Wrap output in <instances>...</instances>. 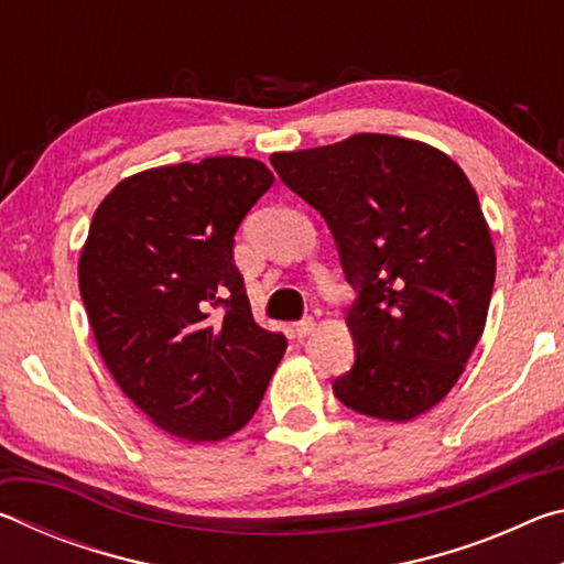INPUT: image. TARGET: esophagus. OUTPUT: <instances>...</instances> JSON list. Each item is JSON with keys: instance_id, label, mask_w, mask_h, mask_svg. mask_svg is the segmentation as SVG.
<instances>
[{"instance_id": "esophagus-1", "label": "esophagus", "mask_w": 564, "mask_h": 564, "mask_svg": "<svg viewBox=\"0 0 564 564\" xmlns=\"http://www.w3.org/2000/svg\"><path fill=\"white\" fill-rule=\"evenodd\" d=\"M313 328H316V321H313V318H303V321H299V323H293V336H295V338H305V336H311Z\"/></svg>"}]
</instances>
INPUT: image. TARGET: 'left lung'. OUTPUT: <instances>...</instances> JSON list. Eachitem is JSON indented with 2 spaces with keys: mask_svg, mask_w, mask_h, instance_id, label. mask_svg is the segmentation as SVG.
<instances>
[{
  "mask_svg": "<svg viewBox=\"0 0 564 564\" xmlns=\"http://www.w3.org/2000/svg\"><path fill=\"white\" fill-rule=\"evenodd\" d=\"M271 164L326 218L358 291L346 318L356 362L333 393L393 423L441 403L482 336L495 283L490 228L463 169L388 133L281 151Z\"/></svg>",
  "mask_w": 564,
  "mask_h": 564,
  "instance_id": "obj_1",
  "label": "left lung"
}]
</instances>
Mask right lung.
I'll return each mask as SVG.
<instances>
[{
	"instance_id": "obj_1",
	"label": "right lung",
	"mask_w": 564,
	"mask_h": 564,
	"mask_svg": "<svg viewBox=\"0 0 564 564\" xmlns=\"http://www.w3.org/2000/svg\"><path fill=\"white\" fill-rule=\"evenodd\" d=\"M271 184L246 156L147 169L109 191L82 248L79 291L109 373L191 443L241 431L285 352L253 321L234 263L236 228Z\"/></svg>"
}]
</instances>
